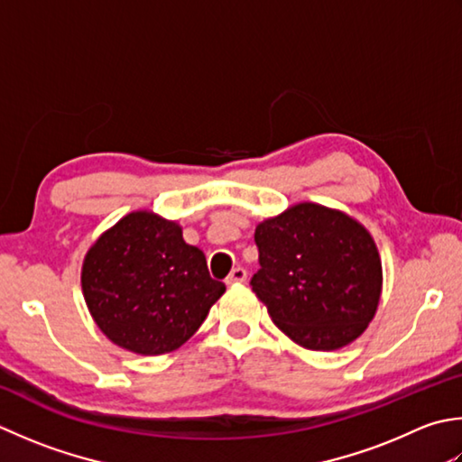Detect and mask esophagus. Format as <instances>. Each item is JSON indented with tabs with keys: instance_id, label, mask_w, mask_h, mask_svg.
I'll list each match as a JSON object with an SVG mask.
<instances>
[{
	"instance_id": "34e87169",
	"label": "esophagus",
	"mask_w": 462,
	"mask_h": 462,
	"mask_svg": "<svg viewBox=\"0 0 462 462\" xmlns=\"http://www.w3.org/2000/svg\"><path fill=\"white\" fill-rule=\"evenodd\" d=\"M246 282V270L244 268H232V273L226 278V284H242Z\"/></svg>"
}]
</instances>
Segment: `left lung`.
<instances>
[{"instance_id":"obj_1","label":"left lung","mask_w":462,"mask_h":462,"mask_svg":"<svg viewBox=\"0 0 462 462\" xmlns=\"http://www.w3.org/2000/svg\"><path fill=\"white\" fill-rule=\"evenodd\" d=\"M254 240L260 270L252 291L298 346L338 350L368 328L383 294V262L356 218L298 202L258 222Z\"/></svg>"}]
</instances>
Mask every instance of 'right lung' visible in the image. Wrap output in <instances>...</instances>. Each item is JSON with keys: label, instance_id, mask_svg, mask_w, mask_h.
I'll use <instances>...</instances> for the list:
<instances>
[{"label": "right lung", "instance_id": "add662e5", "mask_svg": "<svg viewBox=\"0 0 462 462\" xmlns=\"http://www.w3.org/2000/svg\"><path fill=\"white\" fill-rule=\"evenodd\" d=\"M81 292L97 328L134 355L180 348L226 286L208 274L182 226L152 210L125 214L99 234L81 264Z\"/></svg>", "mask_w": 462, "mask_h": 462}]
</instances>
